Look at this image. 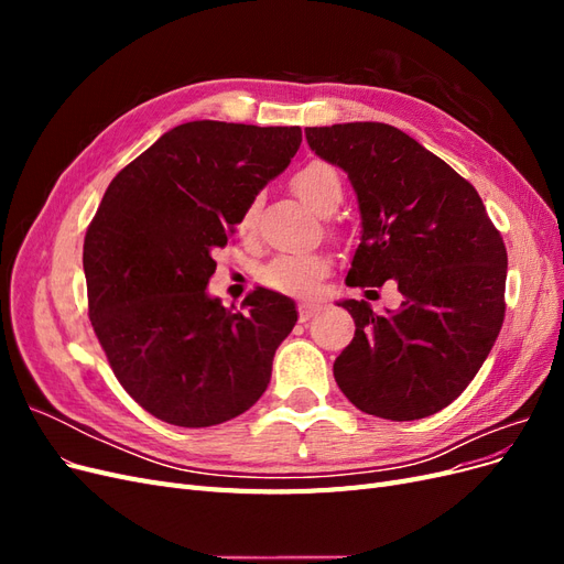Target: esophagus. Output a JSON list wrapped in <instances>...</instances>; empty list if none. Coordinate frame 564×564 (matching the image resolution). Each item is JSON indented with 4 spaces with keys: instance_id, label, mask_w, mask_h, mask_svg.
<instances>
[{
    "instance_id": "34e87169",
    "label": "esophagus",
    "mask_w": 564,
    "mask_h": 564,
    "mask_svg": "<svg viewBox=\"0 0 564 564\" xmlns=\"http://www.w3.org/2000/svg\"><path fill=\"white\" fill-rule=\"evenodd\" d=\"M319 308H322V305H319L317 301H301V305H299V317H301V322H305V319H311L313 315H317Z\"/></svg>"
}]
</instances>
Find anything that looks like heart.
I'll return each instance as SVG.
<instances>
[{"instance_id":"b5f03b06","label":"heart","mask_w":564,"mask_h":564,"mask_svg":"<svg viewBox=\"0 0 564 564\" xmlns=\"http://www.w3.org/2000/svg\"><path fill=\"white\" fill-rule=\"evenodd\" d=\"M294 193L308 204V207L322 216L332 214L340 199H344V183L336 169L327 162L303 164L292 176ZM259 216V202H249L240 216V232L251 235ZM329 272V261L317 253L303 256H280L263 270V282L278 292L286 294H308L317 282Z\"/></svg>"}]
</instances>
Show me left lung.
I'll use <instances>...</instances> for the list:
<instances>
[{"label":"left lung","mask_w":564,"mask_h":564,"mask_svg":"<svg viewBox=\"0 0 564 564\" xmlns=\"http://www.w3.org/2000/svg\"><path fill=\"white\" fill-rule=\"evenodd\" d=\"M311 150L348 174L362 216L348 286L395 280L398 311L340 301L355 336L334 379L365 414L425 419L480 371L506 313L508 256L475 187L404 131L381 122L305 129Z\"/></svg>","instance_id":"left-lung-1"}]
</instances>
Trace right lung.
<instances>
[{
	"label": "right lung",
	"mask_w": 564,
	"mask_h": 564,
	"mask_svg": "<svg viewBox=\"0 0 564 564\" xmlns=\"http://www.w3.org/2000/svg\"><path fill=\"white\" fill-rule=\"evenodd\" d=\"M299 127L199 119L174 127L119 172L84 237L89 319L117 381L181 429L245 414L294 329L296 305L256 289L228 311L207 294L214 249L282 174Z\"/></svg>",
	"instance_id": "right-lung-1"
}]
</instances>
